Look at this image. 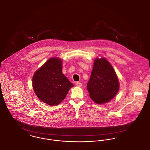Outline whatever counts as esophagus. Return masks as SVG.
Returning <instances> with one entry per match:
<instances>
[{
  "mask_svg": "<svg viewBox=\"0 0 150 150\" xmlns=\"http://www.w3.org/2000/svg\"><path fill=\"white\" fill-rule=\"evenodd\" d=\"M76 85H77V86H79V87H81L82 85V83H81L80 82H77L76 83Z\"/></svg>",
  "mask_w": 150,
  "mask_h": 150,
  "instance_id": "1",
  "label": "esophagus"
}]
</instances>
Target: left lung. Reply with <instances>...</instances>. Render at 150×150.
Segmentation results:
<instances>
[{
  "mask_svg": "<svg viewBox=\"0 0 150 150\" xmlns=\"http://www.w3.org/2000/svg\"><path fill=\"white\" fill-rule=\"evenodd\" d=\"M120 82L110 62L105 57L96 58L87 89L90 98L98 104L109 102L117 94Z\"/></svg>",
  "mask_w": 150,
  "mask_h": 150,
  "instance_id": "left-lung-1",
  "label": "left lung"
}]
</instances>
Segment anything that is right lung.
Wrapping results in <instances>:
<instances>
[{
    "label": "right lung",
    "instance_id": "right-lung-1",
    "mask_svg": "<svg viewBox=\"0 0 150 150\" xmlns=\"http://www.w3.org/2000/svg\"><path fill=\"white\" fill-rule=\"evenodd\" d=\"M62 63L59 57L50 58L32 77L35 93L41 101L50 106L60 104L74 86L62 73Z\"/></svg>",
    "mask_w": 150,
    "mask_h": 150
}]
</instances>
